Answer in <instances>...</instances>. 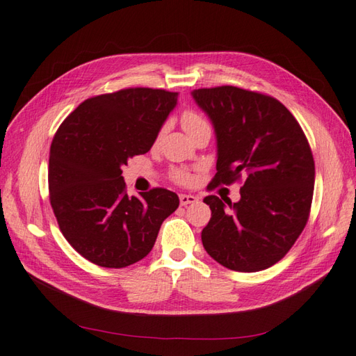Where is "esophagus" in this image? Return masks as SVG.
Listing matches in <instances>:
<instances>
[{
	"instance_id": "esophagus-1",
	"label": "esophagus",
	"mask_w": 356,
	"mask_h": 356,
	"mask_svg": "<svg viewBox=\"0 0 356 356\" xmlns=\"http://www.w3.org/2000/svg\"><path fill=\"white\" fill-rule=\"evenodd\" d=\"M179 200H180V204H181V206H186V204L195 203V202H197V197H195V195H191V194H180V195H179Z\"/></svg>"
}]
</instances>
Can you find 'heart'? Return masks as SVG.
I'll return each instance as SVG.
<instances>
[{
	"label": "heart",
	"instance_id": "heart-1",
	"mask_svg": "<svg viewBox=\"0 0 356 356\" xmlns=\"http://www.w3.org/2000/svg\"><path fill=\"white\" fill-rule=\"evenodd\" d=\"M181 126H184L185 131L189 136H193L194 134H197V131H200L203 129H209V122L206 121L200 113L188 111L181 115ZM162 134H163V129L161 130V135ZM175 177L177 181H180V184H188V181L191 180V177H189L184 171H176Z\"/></svg>",
	"mask_w": 356,
	"mask_h": 356
}]
</instances>
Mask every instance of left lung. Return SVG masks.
Returning <instances> with one entry per match:
<instances>
[{"label": "left lung", "mask_w": 356, "mask_h": 356, "mask_svg": "<svg viewBox=\"0 0 356 356\" xmlns=\"http://www.w3.org/2000/svg\"><path fill=\"white\" fill-rule=\"evenodd\" d=\"M217 139L212 185L244 176L241 198L208 195L202 243L222 267L254 273L291 249L309 217L316 167L302 127L276 98L235 86L194 89Z\"/></svg>", "instance_id": "obj_1"}]
</instances>
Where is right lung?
<instances>
[{
	"mask_svg": "<svg viewBox=\"0 0 356 356\" xmlns=\"http://www.w3.org/2000/svg\"><path fill=\"white\" fill-rule=\"evenodd\" d=\"M177 92L130 88L81 103L49 150V202L60 232L74 250L106 268L131 266L152 252L162 221L179 197L154 188L126 193L122 165L150 150Z\"/></svg>",
	"mask_w": 356,
	"mask_h": 356,
	"instance_id": "right-lung-1",
	"label": "right lung"
}]
</instances>
